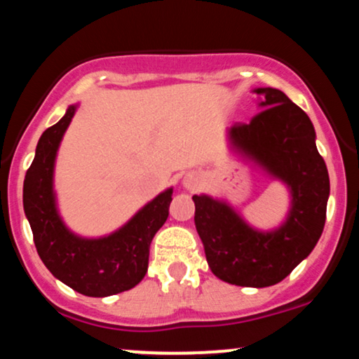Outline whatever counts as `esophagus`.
<instances>
[{
	"mask_svg": "<svg viewBox=\"0 0 359 359\" xmlns=\"http://www.w3.org/2000/svg\"><path fill=\"white\" fill-rule=\"evenodd\" d=\"M184 184H185V187H187V189L196 187V185H197V177H194V175H187V177H185Z\"/></svg>",
	"mask_w": 359,
	"mask_h": 359,
	"instance_id": "34e87169",
	"label": "esophagus"
}]
</instances>
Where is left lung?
<instances>
[{
  "mask_svg": "<svg viewBox=\"0 0 359 359\" xmlns=\"http://www.w3.org/2000/svg\"><path fill=\"white\" fill-rule=\"evenodd\" d=\"M257 93L265 109L250 123H236L229 137L234 147L292 189L287 222L277 231L259 233L229 205L208 196L192 199L194 222L212 273L233 285L262 288L282 282L314 250L325 222L329 174L307 114L282 90Z\"/></svg>",
  "mask_w": 359,
  "mask_h": 359,
  "instance_id": "1",
  "label": "left lung"
}]
</instances>
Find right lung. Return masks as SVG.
Returning <instances> with one entry per match:
<instances>
[{
	"label": "right lung",
	"instance_id": "obj_1",
	"mask_svg": "<svg viewBox=\"0 0 359 359\" xmlns=\"http://www.w3.org/2000/svg\"><path fill=\"white\" fill-rule=\"evenodd\" d=\"M76 113L69 106L59 123L39 140L23 182V208L35 248L53 277L88 297H108L138 285L148 270L150 243L168 217L172 189L155 197L119 231L101 240L74 236L60 221L52 191L53 162Z\"/></svg>",
	"mask_w": 359,
	"mask_h": 359
}]
</instances>
